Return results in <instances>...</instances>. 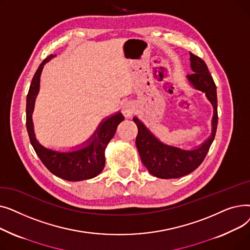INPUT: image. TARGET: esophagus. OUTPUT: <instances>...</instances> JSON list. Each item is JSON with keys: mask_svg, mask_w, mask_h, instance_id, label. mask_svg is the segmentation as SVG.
I'll use <instances>...</instances> for the list:
<instances>
[{"mask_svg": "<svg viewBox=\"0 0 250 250\" xmlns=\"http://www.w3.org/2000/svg\"><path fill=\"white\" fill-rule=\"evenodd\" d=\"M135 112V104L130 101H126L123 104V113L125 117L132 116Z\"/></svg>", "mask_w": 250, "mask_h": 250, "instance_id": "obj_1", "label": "esophagus"}]
</instances>
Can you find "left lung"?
<instances>
[{
  "label": "left lung",
  "mask_w": 250,
  "mask_h": 250,
  "mask_svg": "<svg viewBox=\"0 0 250 250\" xmlns=\"http://www.w3.org/2000/svg\"><path fill=\"white\" fill-rule=\"evenodd\" d=\"M190 67L193 74L188 76V80L196 90L205 92L207 98L213 105L212 134L200 147L192 150H183L163 144L138 117H134V122L138 126L136 145L141 160L148 171L156 177L163 179L178 178L192 172L202 164L215 139L218 125L217 88L215 82L206 62L191 52Z\"/></svg>",
  "instance_id": "obj_1"
}]
</instances>
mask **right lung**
Segmentation results:
<instances>
[{"label": "right lung", "mask_w": 250, "mask_h": 250, "mask_svg": "<svg viewBox=\"0 0 250 250\" xmlns=\"http://www.w3.org/2000/svg\"><path fill=\"white\" fill-rule=\"evenodd\" d=\"M54 57L56 55L48 56L39 65L28 91L27 100H26V127H27L29 140L39 159L52 174L69 181L93 178L103 170L105 165V148L113 138L117 125L125 120V117L121 112H117L106 118L99 125L93 136L87 141L89 143L88 146L77 151L58 152L46 149L41 145L34 135L31 115L35 97L39 90V79L42 68L44 63Z\"/></svg>", "instance_id": "right-lung-1"}]
</instances>
